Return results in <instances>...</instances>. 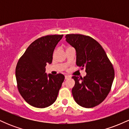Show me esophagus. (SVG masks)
Wrapping results in <instances>:
<instances>
[{"instance_id":"1","label":"esophagus","mask_w":129,"mask_h":129,"mask_svg":"<svg viewBox=\"0 0 129 129\" xmlns=\"http://www.w3.org/2000/svg\"><path fill=\"white\" fill-rule=\"evenodd\" d=\"M69 78H70V76H67V75H66V76H65V79H69Z\"/></svg>"}]
</instances>
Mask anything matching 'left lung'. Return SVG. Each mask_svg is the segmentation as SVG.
I'll return each instance as SVG.
<instances>
[{"instance_id":"1","label":"left lung","mask_w":129,"mask_h":129,"mask_svg":"<svg viewBox=\"0 0 129 129\" xmlns=\"http://www.w3.org/2000/svg\"><path fill=\"white\" fill-rule=\"evenodd\" d=\"M66 41L75 48L76 65L85 69L83 78L74 76L72 94L81 107L92 108L103 101L112 88L115 77L113 65L102 46L91 37L79 34L66 36Z\"/></svg>"}]
</instances>
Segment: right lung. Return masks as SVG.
<instances>
[{"mask_svg":"<svg viewBox=\"0 0 129 129\" xmlns=\"http://www.w3.org/2000/svg\"><path fill=\"white\" fill-rule=\"evenodd\" d=\"M63 35H47L35 40L20 57L16 68L17 88L29 105L45 108L55 102L65 77L45 73L47 63H51L53 54Z\"/></svg>","mask_w":129,"mask_h":129,"instance_id":"1","label":"right lung"}]
</instances>
